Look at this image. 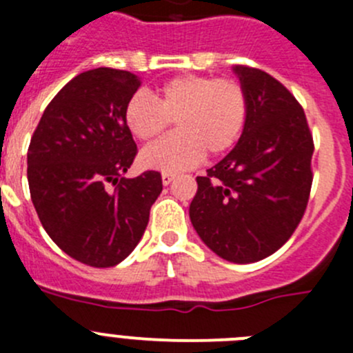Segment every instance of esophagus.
I'll return each mask as SVG.
<instances>
[{
	"label": "esophagus",
	"instance_id": "obj_1",
	"mask_svg": "<svg viewBox=\"0 0 353 353\" xmlns=\"http://www.w3.org/2000/svg\"><path fill=\"white\" fill-rule=\"evenodd\" d=\"M176 179V174L174 173H163L161 174V180H163V185H170L173 180Z\"/></svg>",
	"mask_w": 353,
	"mask_h": 353
}]
</instances>
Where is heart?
<instances>
[{
    "label": "heart",
    "instance_id": "heart-1",
    "mask_svg": "<svg viewBox=\"0 0 353 353\" xmlns=\"http://www.w3.org/2000/svg\"><path fill=\"white\" fill-rule=\"evenodd\" d=\"M246 114V93L237 81L183 74L149 95H133L124 107V124L140 142H150L173 119L179 132L143 149L140 163L176 173L194 166L204 152L214 157L232 149Z\"/></svg>",
    "mask_w": 353,
    "mask_h": 353
}]
</instances>
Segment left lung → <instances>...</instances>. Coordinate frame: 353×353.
<instances>
[{"mask_svg": "<svg viewBox=\"0 0 353 353\" xmlns=\"http://www.w3.org/2000/svg\"><path fill=\"white\" fill-rule=\"evenodd\" d=\"M246 93L239 142L197 176L189 216L213 253L253 263L279 250L307 208L314 140L303 109L270 74L234 65Z\"/></svg>", "mask_w": 353, "mask_h": 353, "instance_id": "1", "label": "left lung"}]
</instances>
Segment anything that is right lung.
<instances>
[{
    "instance_id": "add662e5",
    "label": "right lung",
    "mask_w": 353,
    "mask_h": 353,
    "mask_svg": "<svg viewBox=\"0 0 353 353\" xmlns=\"http://www.w3.org/2000/svg\"><path fill=\"white\" fill-rule=\"evenodd\" d=\"M142 81L128 70H86L48 103L28 150L31 199L53 243L90 267H114L142 239L163 190L157 171L123 174L137 156L124 107Z\"/></svg>"
}]
</instances>
